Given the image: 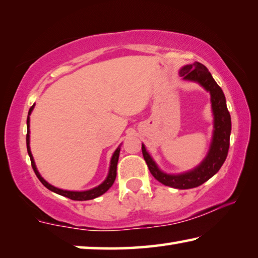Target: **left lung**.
Listing matches in <instances>:
<instances>
[{"mask_svg":"<svg viewBox=\"0 0 258 258\" xmlns=\"http://www.w3.org/2000/svg\"><path fill=\"white\" fill-rule=\"evenodd\" d=\"M181 76L184 80L198 82L205 89L211 92L212 107L214 112V137L211 149L206 158L194 171L180 175H168L159 171L155 161L148 154L145 146L142 145V155L148 165L150 173L157 181L164 185L175 187V189H191L202 185L213 175L220 171L222 165L228 157L231 134V116L226 107L223 91L214 80L208 69L200 62L183 67Z\"/></svg>","mask_w":258,"mask_h":258,"instance_id":"8db88e82","label":"left lung"}]
</instances>
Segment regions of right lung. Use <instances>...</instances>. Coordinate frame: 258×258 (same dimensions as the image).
I'll use <instances>...</instances> for the list:
<instances>
[{
	"instance_id": "obj_1",
	"label": "right lung",
	"mask_w": 258,
	"mask_h": 258,
	"mask_svg": "<svg viewBox=\"0 0 258 258\" xmlns=\"http://www.w3.org/2000/svg\"><path fill=\"white\" fill-rule=\"evenodd\" d=\"M34 108V104L32 107H30L29 111H28V115H30V112H32ZM27 128H29V117L27 118ZM26 143H27V151H28V155H29V158H30V163H32V167L34 169L35 174H36V176L38 177V180L42 182V184L44 185L47 189L55 192V194L63 196V197H67L72 200H78V202H82V200H91V199H94L99 197V196L103 195L104 192H107L109 189H110L111 185L113 184V182H115V178H116V174H117V163H118V157H119V151H120V148H117L116 151L113 152L112 155V158H111V163H110V171H109L108 174V177L106 178V181H104L102 184H100L99 186L94 187V189H91V190H87V191H67V190H61L58 189V187H55L53 185H51L47 183L44 178H43L40 173L37 172L36 169V166H35L34 163V159H33V156H32V152H30L29 149V130L27 131V135H26Z\"/></svg>"
}]
</instances>
